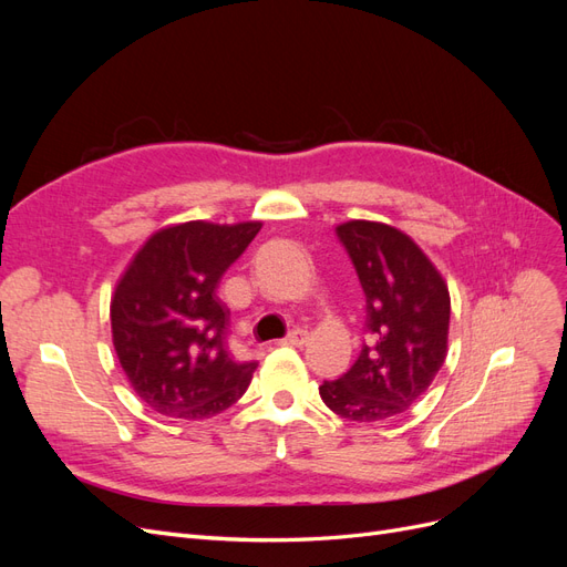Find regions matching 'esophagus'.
Wrapping results in <instances>:
<instances>
[{"mask_svg": "<svg viewBox=\"0 0 567 567\" xmlns=\"http://www.w3.org/2000/svg\"><path fill=\"white\" fill-rule=\"evenodd\" d=\"M281 342H284V346L300 348V346H305V342H307V331H302V329H293V331H290Z\"/></svg>", "mask_w": 567, "mask_h": 567, "instance_id": "obj_1", "label": "esophagus"}]
</instances>
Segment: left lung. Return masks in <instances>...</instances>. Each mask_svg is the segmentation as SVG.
Returning <instances> with one entry per match:
<instances>
[{"mask_svg":"<svg viewBox=\"0 0 567 567\" xmlns=\"http://www.w3.org/2000/svg\"><path fill=\"white\" fill-rule=\"evenodd\" d=\"M367 298V340L357 362L319 394L338 416L375 423L400 416L433 383L447 357L450 290L400 229L352 219L336 227Z\"/></svg>","mask_w":567,"mask_h":567,"instance_id":"left-lung-1","label":"left lung"}]
</instances>
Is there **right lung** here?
<instances>
[{
	"mask_svg": "<svg viewBox=\"0 0 567 567\" xmlns=\"http://www.w3.org/2000/svg\"><path fill=\"white\" fill-rule=\"evenodd\" d=\"M262 221H184L153 234L111 300L113 346L140 400L173 419H208L248 390L255 362L227 350L217 284Z\"/></svg>",
	"mask_w": 567,
	"mask_h": 567,
	"instance_id": "right-lung-1",
	"label": "right lung"
}]
</instances>
